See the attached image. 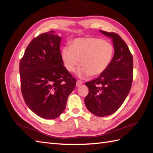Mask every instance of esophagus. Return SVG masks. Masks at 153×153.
Instances as JSON below:
<instances>
[{
  "mask_svg": "<svg viewBox=\"0 0 153 153\" xmlns=\"http://www.w3.org/2000/svg\"><path fill=\"white\" fill-rule=\"evenodd\" d=\"M83 83V82H82L81 80H77V82H76V86L77 87H79Z\"/></svg>",
  "mask_w": 153,
  "mask_h": 153,
  "instance_id": "obj_1",
  "label": "esophagus"
}]
</instances>
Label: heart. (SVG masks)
<instances>
[{"label": "heart", "instance_id": "heart-1", "mask_svg": "<svg viewBox=\"0 0 153 153\" xmlns=\"http://www.w3.org/2000/svg\"><path fill=\"white\" fill-rule=\"evenodd\" d=\"M114 54L112 45L99 38H78L70 47H64L61 58L66 69L74 72L79 66L77 76L80 77L101 75L108 68Z\"/></svg>", "mask_w": 153, "mask_h": 153}]
</instances>
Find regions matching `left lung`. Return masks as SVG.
I'll return each mask as SVG.
<instances>
[{"label":"left lung","instance_id":"left-lung-1","mask_svg":"<svg viewBox=\"0 0 153 153\" xmlns=\"http://www.w3.org/2000/svg\"><path fill=\"white\" fill-rule=\"evenodd\" d=\"M112 39L114 54L104 73L85 83L89 93L85 98L87 108L103 117L116 112L130 91L133 81V56L128 45L116 33L100 30Z\"/></svg>","mask_w":153,"mask_h":153}]
</instances>
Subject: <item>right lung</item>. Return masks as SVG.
<instances>
[{
  "label": "right lung",
  "instance_id": "obj_1",
  "mask_svg": "<svg viewBox=\"0 0 153 153\" xmlns=\"http://www.w3.org/2000/svg\"><path fill=\"white\" fill-rule=\"evenodd\" d=\"M61 38L53 31L39 35L19 62L21 91L27 106L41 118L54 119L66 106L76 79L63 65Z\"/></svg>",
  "mask_w": 153,
  "mask_h": 153
}]
</instances>
